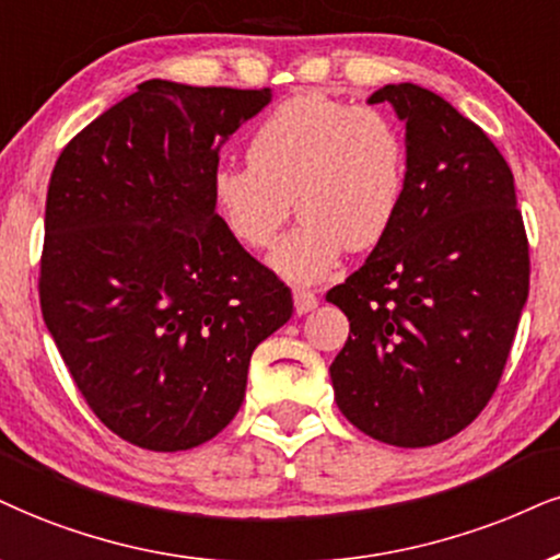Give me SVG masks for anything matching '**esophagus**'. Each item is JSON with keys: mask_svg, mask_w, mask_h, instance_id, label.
Instances as JSON below:
<instances>
[{"mask_svg": "<svg viewBox=\"0 0 560 560\" xmlns=\"http://www.w3.org/2000/svg\"><path fill=\"white\" fill-rule=\"evenodd\" d=\"M293 301H295V312L299 314H308L319 306V299H316V293L308 291V288H295Z\"/></svg>", "mask_w": 560, "mask_h": 560, "instance_id": "esophagus-1", "label": "esophagus"}]
</instances>
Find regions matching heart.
<instances>
[{"mask_svg":"<svg viewBox=\"0 0 560 560\" xmlns=\"http://www.w3.org/2000/svg\"><path fill=\"white\" fill-rule=\"evenodd\" d=\"M405 182V137L389 116L306 93L259 124L248 163L212 174V202L231 236L252 252L278 244L295 205L301 223L275 265L308 282L324 278L342 248L369 252L389 233Z\"/></svg>","mask_w":560,"mask_h":560,"instance_id":"obj_1","label":"heart"}]
</instances>
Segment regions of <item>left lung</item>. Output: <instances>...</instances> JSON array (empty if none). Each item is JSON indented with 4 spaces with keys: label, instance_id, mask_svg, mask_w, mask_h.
<instances>
[{
    "label": "left lung",
    "instance_id": "8db88e82",
    "mask_svg": "<svg viewBox=\"0 0 560 560\" xmlns=\"http://www.w3.org/2000/svg\"><path fill=\"white\" fill-rule=\"evenodd\" d=\"M407 127V182L389 233L327 293L350 322L329 365L365 436L431 446L491 402L529 293L514 176L478 124L431 90L384 85Z\"/></svg>",
    "mask_w": 560,
    "mask_h": 560
}]
</instances>
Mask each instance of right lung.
Here are the masks:
<instances>
[{
    "label": "right lung",
    "instance_id": "1",
    "mask_svg": "<svg viewBox=\"0 0 560 560\" xmlns=\"http://www.w3.org/2000/svg\"><path fill=\"white\" fill-rule=\"evenodd\" d=\"M269 98L148 80L51 171L40 312L90 410L135 446L218 436L244 402L254 348L293 314L291 288L212 202L220 144Z\"/></svg>",
    "mask_w": 560,
    "mask_h": 560
}]
</instances>
